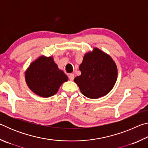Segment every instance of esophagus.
Returning <instances> with one entry per match:
<instances>
[{
	"instance_id": "esophagus-1",
	"label": "esophagus",
	"mask_w": 148,
	"mask_h": 148,
	"mask_svg": "<svg viewBox=\"0 0 148 148\" xmlns=\"http://www.w3.org/2000/svg\"><path fill=\"white\" fill-rule=\"evenodd\" d=\"M69 78L70 80H71V81H72V80H73L74 78V74H70L69 76Z\"/></svg>"
}]
</instances>
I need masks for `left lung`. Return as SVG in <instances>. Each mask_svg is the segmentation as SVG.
<instances>
[{
    "instance_id": "1",
    "label": "left lung",
    "mask_w": 148,
    "mask_h": 148,
    "mask_svg": "<svg viewBox=\"0 0 148 148\" xmlns=\"http://www.w3.org/2000/svg\"><path fill=\"white\" fill-rule=\"evenodd\" d=\"M79 69L82 74L74 81L82 93L89 99H99L107 95L117 78V69L114 60L97 47L85 55Z\"/></svg>"
}]
</instances>
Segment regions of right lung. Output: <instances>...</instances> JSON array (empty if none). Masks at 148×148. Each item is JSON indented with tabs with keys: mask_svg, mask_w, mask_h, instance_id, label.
Masks as SVG:
<instances>
[{
	"mask_svg": "<svg viewBox=\"0 0 148 148\" xmlns=\"http://www.w3.org/2000/svg\"><path fill=\"white\" fill-rule=\"evenodd\" d=\"M25 80L32 92L47 98L56 94L60 86L68 81V77L59 69L53 57L40 56L27 69Z\"/></svg>",
	"mask_w": 148,
	"mask_h": 148,
	"instance_id": "obj_1",
	"label": "right lung"
}]
</instances>
